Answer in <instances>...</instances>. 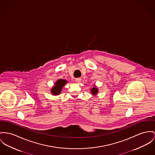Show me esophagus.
<instances>
[{
	"label": "esophagus",
	"instance_id": "obj_1",
	"mask_svg": "<svg viewBox=\"0 0 155 155\" xmlns=\"http://www.w3.org/2000/svg\"><path fill=\"white\" fill-rule=\"evenodd\" d=\"M75 81L76 83H79L81 81V78H76V79H75Z\"/></svg>",
	"mask_w": 155,
	"mask_h": 155
}]
</instances>
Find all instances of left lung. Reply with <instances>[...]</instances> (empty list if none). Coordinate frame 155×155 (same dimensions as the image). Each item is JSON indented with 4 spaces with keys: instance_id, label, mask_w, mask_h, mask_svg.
Wrapping results in <instances>:
<instances>
[{
    "instance_id": "left-lung-1",
    "label": "left lung",
    "mask_w": 155,
    "mask_h": 155,
    "mask_svg": "<svg viewBox=\"0 0 155 155\" xmlns=\"http://www.w3.org/2000/svg\"><path fill=\"white\" fill-rule=\"evenodd\" d=\"M91 93L93 95L97 94V93L98 92V89H97L96 86H94L92 89H91Z\"/></svg>"
}]
</instances>
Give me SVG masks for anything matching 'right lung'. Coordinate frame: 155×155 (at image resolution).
I'll return each mask as SVG.
<instances>
[{
  "mask_svg": "<svg viewBox=\"0 0 155 155\" xmlns=\"http://www.w3.org/2000/svg\"><path fill=\"white\" fill-rule=\"evenodd\" d=\"M67 81L60 79L57 81V82L54 83V86L51 89V93L53 95H58L60 94L62 91V87L66 84Z\"/></svg>",
  "mask_w": 155,
  "mask_h": 155,
  "instance_id": "add662e5",
  "label": "right lung"
}]
</instances>
